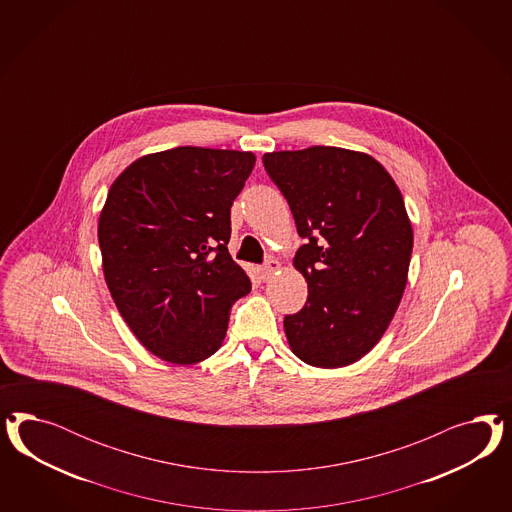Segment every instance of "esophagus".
Masks as SVG:
<instances>
[{
  "mask_svg": "<svg viewBox=\"0 0 512 512\" xmlns=\"http://www.w3.org/2000/svg\"><path fill=\"white\" fill-rule=\"evenodd\" d=\"M279 266H281V264H279L276 259H268V261L261 266V278H263L264 281H268V279L272 278V276L278 272Z\"/></svg>",
  "mask_w": 512,
  "mask_h": 512,
  "instance_id": "34e87169",
  "label": "esophagus"
}]
</instances>
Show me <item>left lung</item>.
<instances>
[{
	"instance_id": "left-lung-1",
	"label": "left lung",
	"mask_w": 512,
	"mask_h": 512,
	"mask_svg": "<svg viewBox=\"0 0 512 512\" xmlns=\"http://www.w3.org/2000/svg\"><path fill=\"white\" fill-rule=\"evenodd\" d=\"M306 240L295 268L306 306L285 315L291 351L315 368H343L370 353L400 306L413 229L402 193L372 155L336 146L263 155Z\"/></svg>"
}]
</instances>
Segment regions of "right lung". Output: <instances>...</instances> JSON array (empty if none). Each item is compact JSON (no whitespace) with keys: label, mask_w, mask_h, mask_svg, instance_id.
<instances>
[{"label":"right lung","mask_w":512,"mask_h":512,"mask_svg":"<svg viewBox=\"0 0 512 512\" xmlns=\"http://www.w3.org/2000/svg\"><path fill=\"white\" fill-rule=\"evenodd\" d=\"M255 155L180 146L133 161L99 216L103 274L137 340L171 364H197L225 340L251 281L234 263L231 206Z\"/></svg>","instance_id":"right-lung-1"}]
</instances>
